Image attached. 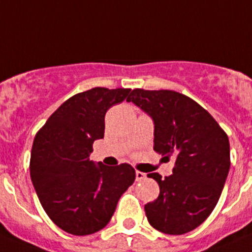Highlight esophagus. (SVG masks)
<instances>
[{
  "mask_svg": "<svg viewBox=\"0 0 252 252\" xmlns=\"http://www.w3.org/2000/svg\"><path fill=\"white\" fill-rule=\"evenodd\" d=\"M143 179H146V174L142 171H138V170H135V180L142 181Z\"/></svg>",
  "mask_w": 252,
  "mask_h": 252,
  "instance_id": "1",
  "label": "esophagus"
}]
</instances>
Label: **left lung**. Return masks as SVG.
<instances>
[{"instance_id": "8db88e82", "label": "left lung", "mask_w": 252, "mask_h": 252, "mask_svg": "<svg viewBox=\"0 0 252 252\" xmlns=\"http://www.w3.org/2000/svg\"><path fill=\"white\" fill-rule=\"evenodd\" d=\"M126 101L152 117L153 150L175 156L172 175L148 174L159 195L144 205L153 228L184 235L200 226L213 212L229 171V142L211 114L192 99L171 90L134 89Z\"/></svg>"}]
</instances>
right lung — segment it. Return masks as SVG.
Here are the masks:
<instances>
[{
    "label": "right lung",
    "instance_id": "obj_1",
    "mask_svg": "<svg viewBox=\"0 0 252 252\" xmlns=\"http://www.w3.org/2000/svg\"><path fill=\"white\" fill-rule=\"evenodd\" d=\"M129 91L94 87L76 94L35 135L30 178L48 217L67 233L87 236L104 228L134 183L128 163L95 165L90 159L94 142L104 138L105 114Z\"/></svg>",
    "mask_w": 252,
    "mask_h": 252
}]
</instances>
